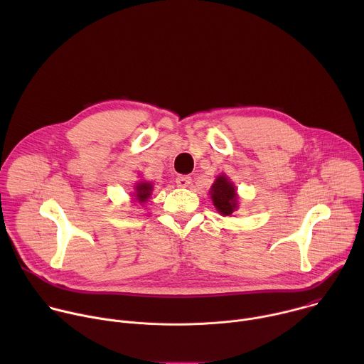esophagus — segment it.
<instances>
[{"label": "esophagus", "instance_id": "34e87169", "mask_svg": "<svg viewBox=\"0 0 364 364\" xmlns=\"http://www.w3.org/2000/svg\"><path fill=\"white\" fill-rule=\"evenodd\" d=\"M176 183H177L178 187H183V188L188 187L191 184V177H188V176H178L176 178Z\"/></svg>", "mask_w": 364, "mask_h": 364}]
</instances>
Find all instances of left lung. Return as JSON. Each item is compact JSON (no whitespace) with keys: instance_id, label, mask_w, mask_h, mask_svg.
<instances>
[{"instance_id":"left-lung-1","label":"left lung","mask_w":364,"mask_h":364,"mask_svg":"<svg viewBox=\"0 0 364 364\" xmlns=\"http://www.w3.org/2000/svg\"><path fill=\"white\" fill-rule=\"evenodd\" d=\"M213 204L218 209V212L223 216H229L236 210V188L235 186L228 180L226 176H219L215 184L212 186L210 191Z\"/></svg>"}]
</instances>
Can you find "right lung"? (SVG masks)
Instances as JSON below:
<instances>
[{
  "mask_svg": "<svg viewBox=\"0 0 364 364\" xmlns=\"http://www.w3.org/2000/svg\"><path fill=\"white\" fill-rule=\"evenodd\" d=\"M151 191H152V184L151 183L141 181L135 186V197L139 203L146 201V198L151 196Z\"/></svg>",
  "mask_w": 364,
  "mask_h": 364,
  "instance_id": "1",
  "label": "right lung"
}]
</instances>
